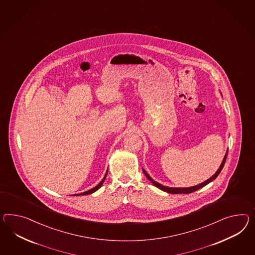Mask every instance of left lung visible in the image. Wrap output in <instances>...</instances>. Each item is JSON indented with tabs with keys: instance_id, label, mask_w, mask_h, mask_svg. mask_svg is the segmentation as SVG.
I'll return each mask as SVG.
<instances>
[{
	"instance_id": "obj_1",
	"label": "left lung",
	"mask_w": 255,
	"mask_h": 255,
	"mask_svg": "<svg viewBox=\"0 0 255 255\" xmlns=\"http://www.w3.org/2000/svg\"><path fill=\"white\" fill-rule=\"evenodd\" d=\"M227 156H228V152L226 153V155L224 157V160H223L222 163H221L219 169L216 171V173L214 176H212V177H210L208 180L204 181V182L202 183V184L197 185V186H194V187H190V188H184V189H183V188H168V187H164L163 185H161V184H159V183L155 182L154 180H152V179L150 178V176L145 172V170H143V173L145 174V176H147V178L150 180V182L152 183L158 189H162L163 191L168 192V193H172V194H182V193L183 194H189V193H191V192H193V191H196L198 189H202L204 186H206L207 184H209V183L212 182L213 180H215L216 177L218 176V175L220 174L221 170L223 169V167H224V165H225V163H226V160H227Z\"/></svg>"
}]
</instances>
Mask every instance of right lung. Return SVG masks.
Masks as SVG:
<instances>
[{"mask_svg": "<svg viewBox=\"0 0 255 255\" xmlns=\"http://www.w3.org/2000/svg\"><path fill=\"white\" fill-rule=\"evenodd\" d=\"M106 175H107V172H106V174H105V177H104V179L101 181V182L99 183L98 185L95 187V188H93V189H90V190H88V191H86V192H83V193H80V194H78V196H80V195H88V194H91V193H93V192H95L97 189H100L101 187H102V185H103V183L105 181V177H106Z\"/></svg>", "mask_w": 255, "mask_h": 255, "instance_id": "add662e5", "label": "right lung"}]
</instances>
